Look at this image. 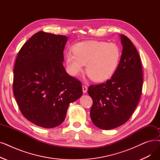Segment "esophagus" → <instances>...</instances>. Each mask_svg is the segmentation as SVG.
I'll return each mask as SVG.
<instances>
[{
  "mask_svg": "<svg viewBox=\"0 0 160 160\" xmlns=\"http://www.w3.org/2000/svg\"><path fill=\"white\" fill-rule=\"evenodd\" d=\"M82 91H83V93H86L88 91V88L87 86H86L85 85H83L82 86Z\"/></svg>",
  "mask_w": 160,
  "mask_h": 160,
  "instance_id": "34e87169",
  "label": "esophagus"
}]
</instances>
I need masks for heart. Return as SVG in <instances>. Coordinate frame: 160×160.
<instances>
[{
  "label": "heart",
  "instance_id": "obj_1",
  "mask_svg": "<svg viewBox=\"0 0 160 160\" xmlns=\"http://www.w3.org/2000/svg\"><path fill=\"white\" fill-rule=\"evenodd\" d=\"M72 51L65 54L69 72L78 76L84 71L86 64V73L96 82L106 81L114 74L122 54L117 44L96 40L76 44Z\"/></svg>",
  "mask_w": 160,
  "mask_h": 160
}]
</instances>
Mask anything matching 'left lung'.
I'll return each instance as SVG.
<instances>
[{"label": "left lung", "mask_w": 160, "mask_h": 160, "mask_svg": "<svg viewBox=\"0 0 160 160\" xmlns=\"http://www.w3.org/2000/svg\"><path fill=\"white\" fill-rule=\"evenodd\" d=\"M123 46L120 63L111 78L92 85L88 94L93 99L90 116L93 124L109 130L126 123L136 108L142 92V69L140 56L132 42L120 34Z\"/></svg>", "instance_id": "1"}]
</instances>
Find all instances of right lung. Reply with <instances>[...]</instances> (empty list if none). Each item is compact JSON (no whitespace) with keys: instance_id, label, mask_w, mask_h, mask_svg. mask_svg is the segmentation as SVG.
<instances>
[{"instance_id":"add662e5","label":"right lung","mask_w":160,"mask_h":160,"mask_svg":"<svg viewBox=\"0 0 160 160\" xmlns=\"http://www.w3.org/2000/svg\"><path fill=\"white\" fill-rule=\"evenodd\" d=\"M68 38L39 31L19 50L13 69V91L26 119L44 128L63 122L69 104L82 95L81 82L63 65Z\"/></svg>"}]
</instances>
